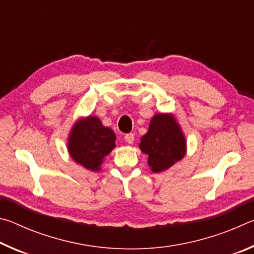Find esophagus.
I'll return each mask as SVG.
<instances>
[{
  "instance_id": "1",
  "label": "esophagus",
  "mask_w": 254,
  "mask_h": 254,
  "mask_svg": "<svg viewBox=\"0 0 254 254\" xmlns=\"http://www.w3.org/2000/svg\"><path fill=\"white\" fill-rule=\"evenodd\" d=\"M124 140H126L128 144H132L133 141H134V134H133V133H127V134L124 135Z\"/></svg>"
}]
</instances>
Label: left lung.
Segmentation results:
<instances>
[{
  "instance_id": "left-lung-1",
  "label": "left lung",
  "mask_w": 254,
  "mask_h": 254,
  "mask_svg": "<svg viewBox=\"0 0 254 254\" xmlns=\"http://www.w3.org/2000/svg\"><path fill=\"white\" fill-rule=\"evenodd\" d=\"M141 151L148 154V165L160 173L179 161L186 152V142L178 124L167 114H157L150 121L149 131L141 137Z\"/></svg>"
}]
</instances>
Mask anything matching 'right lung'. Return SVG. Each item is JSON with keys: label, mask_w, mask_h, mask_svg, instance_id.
<instances>
[{"label": "right lung", "mask_w": 254, "mask_h": 254, "mask_svg": "<svg viewBox=\"0 0 254 254\" xmlns=\"http://www.w3.org/2000/svg\"><path fill=\"white\" fill-rule=\"evenodd\" d=\"M115 139L114 132L103 126L100 119L89 117L72 127L68 150L77 163L86 169L97 171L103 159L115 147Z\"/></svg>", "instance_id": "1"}]
</instances>
